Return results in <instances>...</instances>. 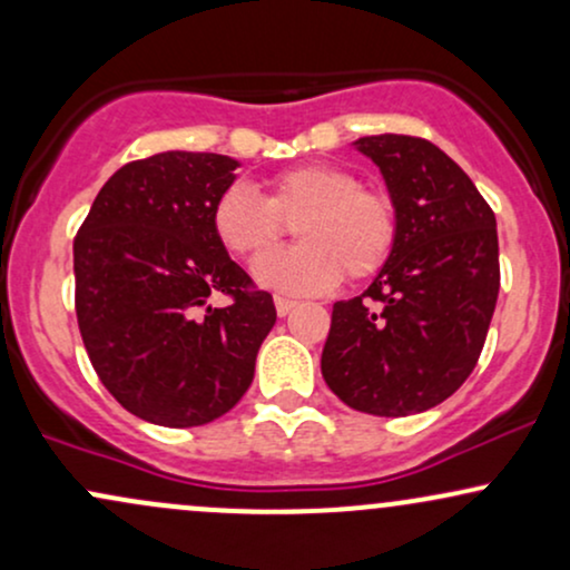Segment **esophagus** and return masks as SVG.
Segmentation results:
<instances>
[{
	"label": "esophagus",
	"mask_w": 570,
	"mask_h": 570,
	"mask_svg": "<svg viewBox=\"0 0 570 570\" xmlns=\"http://www.w3.org/2000/svg\"><path fill=\"white\" fill-rule=\"evenodd\" d=\"M294 299H286V297H276V313L278 316H289V313L294 311Z\"/></svg>",
	"instance_id": "1"
}]
</instances>
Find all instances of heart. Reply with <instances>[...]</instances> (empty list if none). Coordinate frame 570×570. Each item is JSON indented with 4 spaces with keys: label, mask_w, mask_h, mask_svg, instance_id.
<instances>
[{
    "label": "heart",
    "mask_w": 570,
    "mask_h": 570,
    "mask_svg": "<svg viewBox=\"0 0 570 570\" xmlns=\"http://www.w3.org/2000/svg\"><path fill=\"white\" fill-rule=\"evenodd\" d=\"M284 220H297L301 246L254 263V281L284 294H318L343 276L367 278L391 257L396 206L381 189L332 163H307L271 179L267 198L246 185L222 189L212 208L219 244L238 257H259L277 243Z\"/></svg>",
    "instance_id": "heart-1"
}]
</instances>
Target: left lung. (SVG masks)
<instances>
[{
	"label": "left lung",
	"mask_w": 570,
	"mask_h": 570,
	"mask_svg": "<svg viewBox=\"0 0 570 570\" xmlns=\"http://www.w3.org/2000/svg\"><path fill=\"white\" fill-rule=\"evenodd\" d=\"M399 233L367 292L340 299L322 353L326 385L358 412L402 417L453 396L472 375L499 299L495 214L436 144L364 136Z\"/></svg>",
	"instance_id": "8db88e82"
}]
</instances>
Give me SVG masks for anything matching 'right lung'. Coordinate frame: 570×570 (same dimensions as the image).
Returning <instances> with one entry per match:
<instances>
[{
	"mask_svg": "<svg viewBox=\"0 0 570 570\" xmlns=\"http://www.w3.org/2000/svg\"><path fill=\"white\" fill-rule=\"evenodd\" d=\"M240 163L158 153L109 176L75 238L77 324L96 375L128 412L168 429L217 421L254 381L276 324L235 265L212 208ZM222 291L227 308L207 297Z\"/></svg>",
	"mask_w": 570,
	"mask_h": 570,
	"instance_id": "add662e5",
	"label": "right lung"
}]
</instances>
